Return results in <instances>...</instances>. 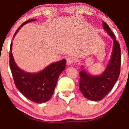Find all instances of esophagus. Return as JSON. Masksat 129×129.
<instances>
[{"mask_svg": "<svg viewBox=\"0 0 129 129\" xmlns=\"http://www.w3.org/2000/svg\"><path fill=\"white\" fill-rule=\"evenodd\" d=\"M75 59L74 58V57H68V58H67V65H71L72 64V63H74V62H75Z\"/></svg>", "mask_w": 129, "mask_h": 129, "instance_id": "34e87169", "label": "esophagus"}]
</instances>
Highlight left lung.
<instances>
[{
  "instance_id": "8db88e82",
  "label": "left lung",
  "mask_w": 129,
  "mask_h": 129,
  "mask_svg": "<svg viewBox=\"0 0 129 129\" xmlns=\"http://www.w3.org/2000/svg\"><path fill=\"white\" fill-rule=\"evenodd\" d=\"M104 28L114 40V47L111 59L105 72L100 76H92L85 71L79 72V87L85 98L93 101H101L109 93L117 80L120 72L121 54L119 42L110 27L103 22Z\"/></svg>"
}]
</instances>
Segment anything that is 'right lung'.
Here are the masks:
<instances>
[{"mask_svg":"<svg viewBox=\"0 0 129 129\" xmlns=\"http://www.w3.org/2000/svg\"><path fill=\"white\" fill-rule=\"evenodd\" d=\"M35 20L30 19L23 23L17 28L14 37L24 24ZM12 42L10 47L9 65L16 87L32 102L42 104L48 101L54 93L60 74L66 68V60L63 59L52 63L37 74H29L20 69L15 63L12 54Z\"/></svg>","mask_w":129,"mask_h":129,"instance_id":"add662e5","label":"right lung"}]
</instances>
